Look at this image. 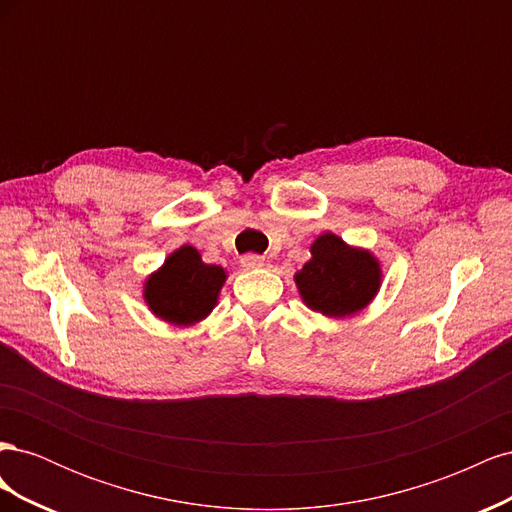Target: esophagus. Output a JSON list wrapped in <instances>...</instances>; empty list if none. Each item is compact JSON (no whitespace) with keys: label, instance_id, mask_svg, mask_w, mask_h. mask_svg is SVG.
I'll return each instance as SVG.
<instances>
[{"label":"esophagus","instance_id":"esophagus-1","mask_svg":"<svg viewBox=\"0 0 512 512\" xmlns=\"http://www.w3.org/2000/svg\"><path fill=\"white\" fill-rule=\"evenodd\" d=\"M241 267L247 271L260 269V267H265V258L258 254H245V256H241Z\"/></svg>","mask_w":512,"mask_h":512}]
</instances>
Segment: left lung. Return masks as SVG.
<instances>
[{
  "instance_id": "obj_1",
  "label": "left lung",
  "mask_w": 512,
  "mask_h": 512,
  "mask_svg": "<svg viewBox=\"0 0 512 512\" xmlns=\"http://www.w3.org/2000/svg\"><path fill=\"white\" fill-rule=\"evenodd\" d=\"M309 252L312 258L294 273V284L312 312L344 318L361 312L376 299L382 269L369 250L348 245L333 232H322Z\"/></svg>"
}]
</instances>
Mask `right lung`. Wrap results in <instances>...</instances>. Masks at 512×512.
<instances>
[{"label":"right lung","mask_w":512,"mask_h":512,"mask_svg":"<svg viewBox=\"0 0 512 512\" xmlns=\"http://www.w3.org/2000/svg\"><path fill=\"white\" fill-rule=\"evenodd\" d=\"M226 271L207 265L192 245H181L143 286V299L153 316L177 327H192L218 305Z\"/></svg>","instance_id":"obj_1"}]
</instances>
